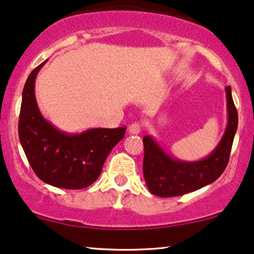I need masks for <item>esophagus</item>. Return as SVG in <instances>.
I'll list each match as a JSON object with an SVG mask.
<instances>
[{
  "label": "esophagus",
  "instance_id": "obj_1",
  "mask_svg": "<svg viewBox=\"0 0 254 254\" xmlns=\"http://www.w3.org/2000/svg\"><path fill=\"white\" fill-rule=\"evenodd\" d=\"M140 129H142V127H140L139 123H133L129 127V132L131 134H138L140 132Z\"/></svg>",
  "mask_w": 254,
  "mask_h": 254
}]
</instances>
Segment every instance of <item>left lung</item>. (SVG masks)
Instances as JSON below:
<instances>
[{
    "label": "left lung",
    "instance_id": "1",
    "mask_svg": "<svg viewBox=\"0 0 254 254\" xmlns=\"http://www.w3.org/2000/svg\"><path fill=\"white\" fill-rule=\"evenodd\" d=\"M227 124L220 142L203 159L182 160L166 152L156 138H143V172L152 194L158 197H177L204 188L220 177L229 163L231 147L238 127V114L234 107L231 86H226Z\"/></svg>",
    "mask_w": 254,
    "mask_h": 254
}]
</instances>
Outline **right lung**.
Segmentation results:
<instances>
[{
    "label": "right lung",
    "instance_id": "obj_1",
    "mask_svg": "<svg viewBox=\"0 0 254 254\" xmlns=\"http://www.w3.org/2000/svg\"><path fill=\"white\" fill-rule=\"evenodd\" d=\"M41 63L29 75L22 92L18 136L37 177L61 189L79 190L97 181L110 151L124 138L125 127H94L69 133L57 129L38 109L35 96Z\"/></svg>",
    "mask_w": 254,
    "mask_h": 254
}]
</instances>
